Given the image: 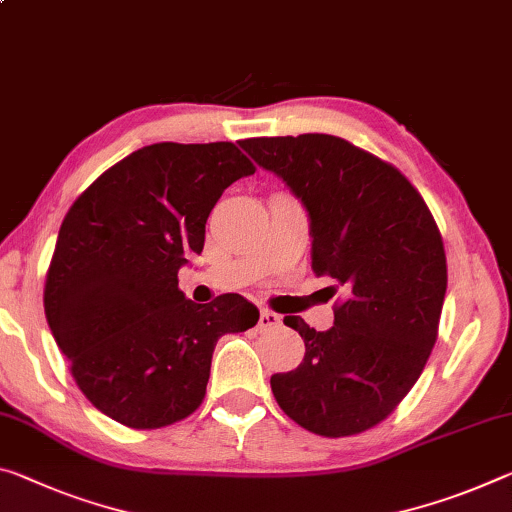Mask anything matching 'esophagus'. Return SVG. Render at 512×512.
Masks as SVG:
<instances>
[{
  "mask_svg": "<svg viewBox=\"0 0 512 512\" xmlns=\"http://www.w3.org/2000/svg\"><path fill=\"white\" fill-rule=\"evenodd\" d=\"M280 326V316L271 312V310H262L259 312V321H257V328L259 330H271V328H278Z\"/></svg>",
  "mask_w": 512,
  "mask_h": 512,
  "instance_id": "obj_1",
  "label": "esophagus"
}]
</instances>
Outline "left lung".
I'll return each instance as SVG.
<instances>
[{
	"instance_id": "left-lung-1",
	"label": "left lung",
	"mask_w": 512,
	"mask_h": 512,
	"mask_svg": "<svg viewBox=\"0 0 512 512\" xmlns=\"http://www.w3.org/2000/svg\"><path fill=\"white\" fill-rule=\"evenodd\" d=\"M287 182L310 214L312 271L344 289L335 326L305 342L294 371L273 373L275 401L305 431L348 437L396 410L424 371L446 294L440 227L399 168L330 134L241 141Z\"/></svg>"
}]
</instances>
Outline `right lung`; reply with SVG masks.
Here are the masks:
<instances>
[{"label": "right lung", "instance_id": "add662e5", "mask_svg": "<svg viewBox=\"0 0 512 512\" xmlns=\"http://www.w3.org/2000/svg\"><path fill=\"white\" fill-rule=\"evenodd\" d=\"M255 166L237 145L152 143L72 202L45 278V316L97 410L154 431L200 408L218 339L253 328L239 294L198 305L177 271L202 253L218 198Z\"/></svg>", "mask_w": 512, "mask_h": 512}]
</instances>
